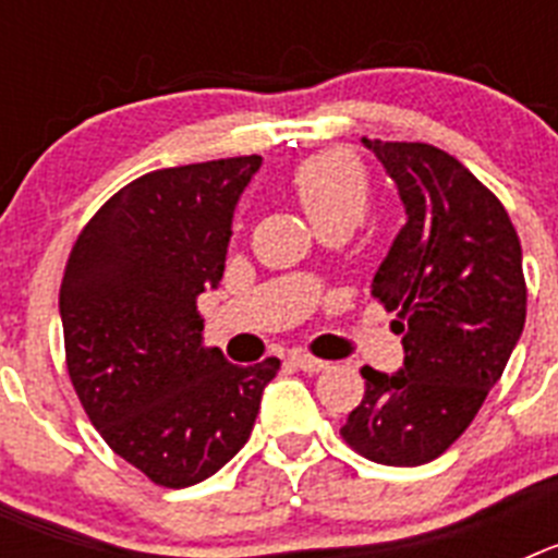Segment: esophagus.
Here are the masks:
<instances>
[{"instance_id": "1", "label": "esophagus", "mask_w": 558, "mask_h": 558, "mask_svg": "<svg viewBox=\"0 0 558 558\" xmlns=\"http://www.w3.org/2000/svg\"><path fill=\"white\" fill-rule=\"evenodd\" d=\"M295 363V366L302 368V372H307V374H318V372H324V368L329 366L327 360H318V357H313V354H307V352H293V357H290Z\"/></svg>"}]
</instances>
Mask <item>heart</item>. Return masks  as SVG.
Segmentation results:
<instances>
[{"instance_id": "heart-1", "label": "heart", "mask_w": 558, "mask_h": 558, "mask_svg": "<svg viewBox=\"0 0 558 558\" xmlns=\"http://www.w3.org/2000/svg\"><path fill=\"white\" fill-rule=\"evenodd\" d=\"M290 186L315 229L335 220L360 223L368 209V195H372L363 165L343 150L310 156L293 170Z\"/></svg>"}]
</instances>
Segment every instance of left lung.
<instances>
[{
	"mask_svg": "<svg viewBox=\"0 0 558 558\" xmlns=\"http://www.w3.org/2000/svg\"><path fill=\"white\" fill-rule=\"evenodd\" d=\"M397 184L405 226L372 295L399 318L405 363L363 368L366 393L340 427L368 461L418 466L461 436L497 386L525 327L517 231L500 201L450 153L363 140Z\"/></svg>",
	"mask_w": 558,
	"mask_h": 558,
	"instance_id": "obj_1",
	"label": "left lung"
}]
</instances>
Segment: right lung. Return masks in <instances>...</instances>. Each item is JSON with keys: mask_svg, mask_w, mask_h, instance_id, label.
<instances>
[{"mask_svg": "<svg viewBox=\"0 0 558 558\" xmlns=\"http://www.w3.org/2000/svg\"><path fill=\"white\" fill-rule=\"evenodd\" d=\"M263 156L167 167L88 220L66 263V368L92 425L153 483L206 481L248 441L279 360L234 366L201 343L234 209Z\"/></svg>", "mask_w": 558, "mask_h": 558, "instance_id": "add662e5", "label": "right lung"}]
</instances>
